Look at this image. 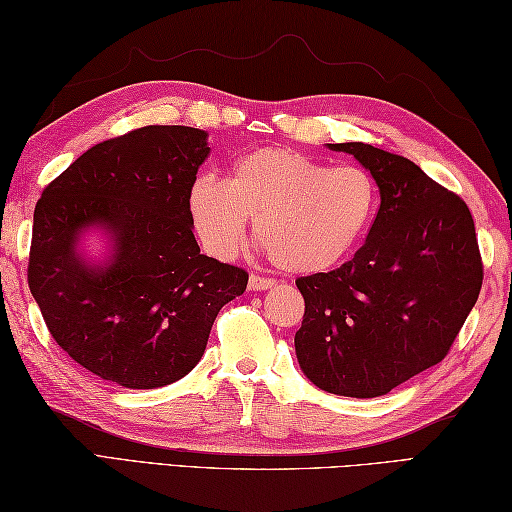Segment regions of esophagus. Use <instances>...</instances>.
<instances>
[{
	"label": "esophagus",
	"instance_id": "esophagus-1",
	"mask_svg": "<svg viewBox=\"0 0 512 512\" xmlns=\"http://www.w3.org/2000/svg\"><path fill=\"white\" fill-rule=\"evenodd\" d=\"M274 283H276L274 278H267V276H258V274L249 276V289H254V292H258V289H269Z\"/></svg>",
	"mask_w": 512,
	"mask_h": 512
}]
</instances>
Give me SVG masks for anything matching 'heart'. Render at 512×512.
Returning a JSON list of instances; mask_svg holds the SVG:
<instances>
[{
    "mask_svg": "<svg viewBox=\"0 0 512 512\" xmlns=\"http://www.w3.org/2000/svg\"><path fill=\"white\" fill-rule=\"evenodd\" d=\"M379 205L372 171L332 167L276 144L238 158L225 182L196 180L187 200L191 225L211 256H236L249 218L256 245L292 274L345 263L368 238Z\"/></svg>",
    "mask_w": 512,
    "mask_h": 512,
    "instance_id": "obj_1",
    "label": "heart"
}]
</instances>
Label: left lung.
<instances>
[{
  "instance_id": "left-lung-1",
  "label": "left lung",
  "mask_w": 512,
  "mask_h": 512,
  "mask_svg": "<svg viewBox=\"0 0 512 512\" xmlns=\"http://www.w3.org/2000/svg\"><path fill=\"white\" fill-rule=\"evenodd\" d=\"M330 149L372 171L381 205L354 258L296 278L305 314L294 345L316 388L372 399L446 359L479 298L484 263L455 191L372 144Z\"/></svg>"
}]
</instances>
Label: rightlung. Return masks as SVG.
<instances>
[{
    "mask_svg": "<svg viewBox=\"0 0 512 512\" xmlns=\"http://www.w3.org/2000/svg\"><path fill=\"white\" fill-rule=\"evenodd\" d=\"M207 153L205 131L151 124L95 144L37 200L28 287L55 343L100 379L133 390L182 379L220 307L245 292V269L200 254L191 231L189 189ZM89 224L114 234L109 268L74 254Z\"/></svg>",
    "mask_w": 512,
    "mask_h": 512,
    "instance_id": "1",
    "label": "right lung"
}]
</instances>
